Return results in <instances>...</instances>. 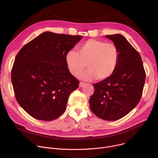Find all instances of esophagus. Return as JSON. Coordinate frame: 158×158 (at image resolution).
I'll return each instance as SVG.
<instances>
[{
    "instance_id": "esophagus-1",
    "label": "esophagus",
    "mask_w": 158,
    "mask_h": 158,
    "mask_svg": "<svg viewBox=\"0 0 158 158\" xmlns=\"http://www.w3.org/2000/svg\"><path fill=\"white\" fill-rule=\"evenodd\" d=\"M85 85V83H84V82H81L80 83H79V87H83V86H84Z\"/></svg>"
}]
</instances>
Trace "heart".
<instances>
[{
  "instance_id": "heart-1",
  "label": "heart",
  "mask_w": 158,
  "mask_h": 158,
  "mask_svg": "<svg viewBox=\"0 0 158 158\" xmlns=\"http://www.w3.org/2000/svg\"><path fill=\"white\" fill-rule=\"evenodd\" d=\"M119 59L118 48L113 43L90 39L83 42L74 51L67 52L65 62L71 74L79 77L85 66L88 69L81 75L84 80L105 81L116 71Z\"/></svg>"
}]
</instances>
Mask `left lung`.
<instances>
[{
    "mask_svg": "<svg viewBox=\"0 0 158 158\" xmlns=\"http://www.w3.org/2000/svg\"><path fill=\"white\" fill-rule=\"evenodd\" d=\"M118 48L119 59L114 73L93 85L90 108L98 118L118 120L136 107L142 96L146 73L139 53L121 34L106 35Z\"/></svg>",
    "mask_w": 158,
    "mask_h": 158,
    "instance_id": "1",
    "label": "left lung"
}]
</instances>
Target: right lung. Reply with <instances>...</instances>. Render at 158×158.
I'll use <instances>...</instances> for the list:
<instances>
[{"label":"right lung","instance_id":"obj_1","mask_svg":"<svg viewBox=\"0 0 158 158\" xmlns=\"http://www.w3.org/2000/svg\"><path fill=\"white\" fill-rule=\"evenodd\" d=\"M82 38L45 32L17 54L11 72L15 97L27 113L42 121L61 116L79 81L69 72L65 55Z\"/></svg>","mask_w":158,"mask_h":158}]
</instances>
